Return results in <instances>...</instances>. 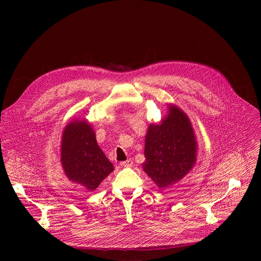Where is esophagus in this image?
Returning a JSON list of instances; mask_svg holds the SVG:
<instances>
[{"instance_id":"esophagus-1","label":"esophagus","mask_w":261,"mask_h":261,"mask_svg":"<svg viewBox=\"0 0 261 261\" xmlns=\"http://www.w3.org/2000/svg\"><path fill=\"white\" fill-rule=\"evenodd\" d=\"M132 164H133V161L131 159H128V160L123 161V162L120 163V165L123 166V167H130V166H132Z\"/></svg>"}]
</instances>
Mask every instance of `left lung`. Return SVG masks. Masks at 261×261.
<instances>
[{
    "mask_svg": "<svg viewBox=\"0 0 261 261\" xmlns=\"http://www.w3.org/2000/svg\"><path fill=\"white\" fill-rule=\"evenodd\" d=\"M161 124H151L145 136L143 171L159 188L187 174L196 162L197 142L189 118L175 105Z\"/></svg>",
    "mask_w": 261,
    "mask_h": 261,
    "instance_id": "8db88e82",
    "label": "left lung"
}]
</instances>
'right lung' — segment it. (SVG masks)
<instances>
[{
  "label": "right lung",
  "mask_w": 261,
  "mask_h": 261,
  "mask_svg": "<svg viewBox=\"0 0 261 261\" xmlns=\"http://www.w3.org/2000/svg\"><path fill=\"white\" fill-rule=\"evenodd\" d=\"M61 163L67 177L84 189L94 191L114 171L111 163L99 147L91 124L73 121L63 132Z\"/></svg>",
  "instance_id": "1"
}]
</instances>
